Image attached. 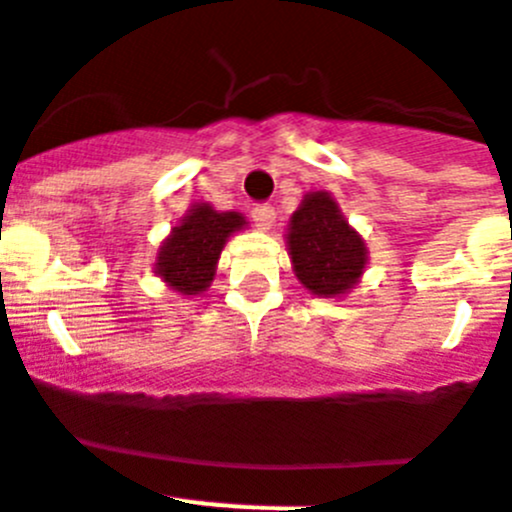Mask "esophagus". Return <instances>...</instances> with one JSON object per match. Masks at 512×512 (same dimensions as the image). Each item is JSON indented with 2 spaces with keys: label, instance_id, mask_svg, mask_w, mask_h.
Segmentation results:
<instances>
[{
  "label": "esophagus",
  "instance_id": "1",
  "mask_svg": "<svg viewBox=\"0 0 512 512\" xmlns=\"http://www.w3.org/2000/svg\"><path fill=\"white\" fill-rule=\"evenodd\" d=\"M252 221H255L257 229H262V231L273 229V224H275V208L268 206V203H262V206H255V208H252Z\"/></svg>",
  "mask_w": 512,
  "mask_h": 512
}]
</instances>
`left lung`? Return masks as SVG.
Returning <instances> with one entry per match:
<instances>
[{
	"instance_id": "obj_1",
	"label": "left lung",
	"mask_w": 512,
	"mask_h": 512,
	"mask_svg": "<svg viewBox=\"0 0 512 512\" xmlns=\"http://www.w3.org/2000/svg\"><path fill=\"white\" fill-rule=\"evenodd\" d=\"M286 244L301 286L322 299L350 293L368 262L366 242L327 190L304 195L288 221Z\"/></svg>"
}]
</instances>
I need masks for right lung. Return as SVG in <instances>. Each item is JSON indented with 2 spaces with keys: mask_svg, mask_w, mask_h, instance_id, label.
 Returning a JSON list of instances; mask_svg holds the SVG:
<instances>
[{
  "mask_svg": "<svg viewBox=\"0 0 512 512\" xmlns=\"http://www.w3.org/2000/svg\"><path fill=\"white\" fill-rule=\"evenodd\" d=\"M244 224L247 221L242 213L216 211L208 203H195L159 247L154 273L172 291L185 296L203 293L216 275V262L226 239Z\"/></svg>",
  "mask_w": 512,
  "mask_h": 512,
  "instance_id": "right-lung-1",
  "label": "right lung"
}]
</instances>
